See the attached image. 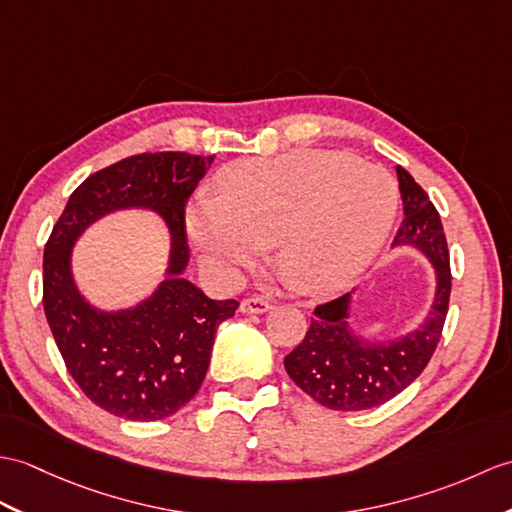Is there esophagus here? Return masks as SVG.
Masks as SVG:
<instances>
[{
  "label": "esophagus",
  "instance_id": "1",
  "mask_svg": "<svg viewBox=\"0 0 512 512\" xmlns=\"http://www.w3.org/2000/svg\"><path fill=\"white\" fill-rule=\"evenodd\" d=\"M270 310V303L266 299H259V296H251V299H244L240 303L242 314H264Z\"/></svg>",
  "mask_w": 512,
  "mask_h": 512
}]
</instances>
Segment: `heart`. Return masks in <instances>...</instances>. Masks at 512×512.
Here are the masks:
<instances>
[{"mask_svg": "<svg viewBox=\"0 0 512 512\" xmlns=\"http://www.w3.org/2000/svg\"><path fill=\"white\" fill-rule=\"evenodd\" d=\"M218 185L222 198L189 202L185 231L202 264L229 281L277 244L290 288L310 296L342 292L373 264L395 220L388 174L344 152L235 161Z\"/></svg>", "mask_w": 512, "mask_h": 512, "instance_id": "heart-1", "label": "heart"}]
</instances>
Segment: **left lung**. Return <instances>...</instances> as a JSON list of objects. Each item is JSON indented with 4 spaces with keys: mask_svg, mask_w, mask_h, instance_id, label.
Segmentation results:
<instances>
[{
    "mask_svg": "<svg viewBox=\"0 0 512 512\" xmlns=\"http://www.w3.org/2000/svg\"><path fill=\"white\" fill-rule=\"evenodd\" d=\"M403 222L392 248H414L434 268V299L423 323L397 338L368 340L351 325L353 292L318 305L303 342L283 366L292 382L329 410L358 412L397 397L417 379L441 340L451 272L447 240L430 196L397 165Z\"/></svg>",
    "mask_w": 512,
    "mask_h": 512,
    "instance_id": "obj_1",
    "label": "left lung"
}]
</instances>
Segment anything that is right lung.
Here are the masks:
<instances>
[{"instance_id": "right-lung-1", "label": "right lung", "mask_w": 512, "mask_h": 512, "mask_svg": "<svg viewBox=\"0 0 512 512\" xmlns=\"http://www.w3.org/2000/svg\"><path fill=\"white\" fill-rule=\"evenodd\" d=\"M216 154L168 150L91 174L58 218L43 253V310L69 375L102 410L128 421L168 419L207 375L216 329L235 314V299L213 301L185 279L189 248L185 205ZM144 208L171 233L164 279L144 302L100 311L77 290L73 246L89 226L117 210Z\"/></svg>"}]
</instances>
